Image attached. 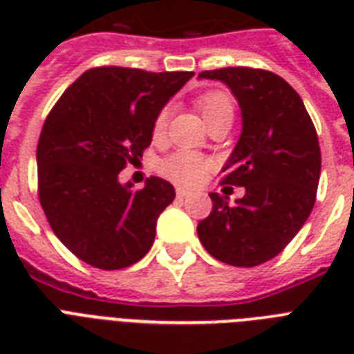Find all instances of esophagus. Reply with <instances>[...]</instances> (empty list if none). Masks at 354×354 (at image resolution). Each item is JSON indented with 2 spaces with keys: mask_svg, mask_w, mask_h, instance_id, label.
Wrapping results in <instances>:
<instances>
[{
  "mask_svg": "<svg viewBox=\"0 0 354 354\" xmlns=\"http://www.w3.org/2000/svg\"><path fill=\"white\" fill-rule=\"evenodd\" d=\"M176 196L180 200H183V198H187L189 196V191H185V189H178L176 191Z\"/></svg>",
  "mask_w": 354,
  "mask_h": 354,
  "instance_id": "1",
  "label": "esophagus"
}]
</instances>
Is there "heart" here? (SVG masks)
I'll use <instances>...</instances> for the list:
<instances>
[{
    "label": "heart",
    "mask_w": 354,
    "mask_h": 354,
    "mask_svg": "<svg viewBox=\"0 0 354 354\" xmlns=\"http://www.w3.org/2000/svg\"><path fill=\"white\" fill-rule=\"evenodd\" d=\"M198 108L204 119L211 118L218 112H233V102L232 99L222 93V91H209L198 99ZM167 124V110H161L158 115H156L154 121V133L160 136L163 130H165ZM213 167V161L205 156L198 154V152H191V150H182V152H176V154L169 156L167 160L161 161L160 171L163 172V176H167L169 180H172L178 185H183V187H194L198 185L207 172L211 171Z\"/></svg>",
    "instance_id": "heart-1"
}]
</instances>
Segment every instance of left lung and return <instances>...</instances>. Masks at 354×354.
I'll use <instances>...</instances> for the list:
<instances>
[{"label": "left lung", "mask_w": 354, "mask_h": 354, "mask_svg": "<svg viewBox=\"0 0 354 354\" xmlns=\"http://www.w3.org/2000/svg\"><path fill=\"white\" fill-rule=\"evenodd\" d=\"M198 79L221 80L239 102L242 132L222 167V183L246 189L233 205L209 193L213 209L196 227L198 239L222 263L257 266L283 252L313 211L322 171L318 133L301 97L279 75L222 68Z\"/></svg>", "instance_id": "obj_1"}]
</instances>
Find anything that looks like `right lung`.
Wrapping results in <instances>:
<instances>
[{
	"instance_id": "add662e5",
	"label": "right lung",
	"mask_w": 354,
	"mask_h": 354,
	"mask_svg": "<svg viewBox=\"0 0 354 354\" xmlns=\"http://www.w3.org/2000/svg\"><path fill=\"white\" fill-rule=\"evenodd\" d=\"M193 75L93 68L47 115L36 149L38 196L55 235L80 261L121 270L152 248L174 187L150 176L133 191L119 182V172L139 161L152 143L156 115Z\"/></svg>"
}]
</instances>
